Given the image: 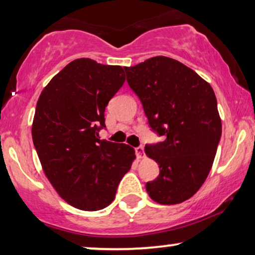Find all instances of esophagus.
I'll use <instances>...</instances> for the list:
<instances>
[{"label":"esophagus","instance_id":"34e87169","mask_svg":"<svg viewBox=\"0 0 255 255\" xmlns=\"http://www.w3.org/2000/svg\"><path fill=\"white\" fill-rule=\"evenodd\" d=\"M135 155H137L138 160L145 158V151H144V147H142V146H139V147L135 148Z\"/></svg>","mask_w":255,"mask_h":255}]
</instances>
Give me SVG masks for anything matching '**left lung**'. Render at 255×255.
<instances>
[{"label": "left lung", "instance_id": "1", "mask_svg": "<svg viewBox=\"0 0 255 255\" xmlns=\"http://www.w3.org/2000/svg\"><path fill=\"white\" fill-rule=\"evenodd\" d=\"M125 72L149 127L165 137L145 146L146 155L160 168L146 190L159 204L182 203L204 183L221 140L214 89L182 62L162 55L125 67Z\"/></svg>", "mask_w": 255, "mask_h": 255}]
</instances>
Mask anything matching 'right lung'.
I'll return each instance as SVG.
<instances>
[{"label":"right lung","mask_w":255,"mask_h":255,"mask_svg":"<svg viewBox=\"0 0 255 255\" xmlns=\"http://www.w3.org/2000/svg\"><path fill=\"white\" fill-rule=\"evenodd\" d=\"M124 69L76 59L38 99L32 123L38 158L60 197L80 210L108 207L135 159L131 146L99 139L106 107L125 82Z\"/></svg>","instance_id":"obj_1"}]
</instances>
